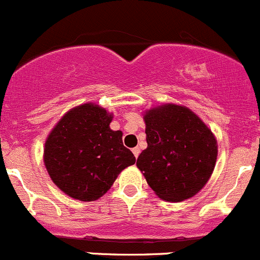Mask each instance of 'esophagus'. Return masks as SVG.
Listing matches in <instances>:
<instances>
[{
	"label": "esophagus",
	"mask_w": 260,
	"mask_h": 260,
	"mask_svg": "<svg viewBox=\"0 0 260 260\" xmlns=\"http://www.w3.org/2000/svg\"><path fill=\"white\" fill-rule=\"evenodd\" d=\"M133 153H134V155H135V158H138L139 154H140V149H139V148H134L133 149Z\"/></svg>",
	"instance_id": "1"
}]
</instances>
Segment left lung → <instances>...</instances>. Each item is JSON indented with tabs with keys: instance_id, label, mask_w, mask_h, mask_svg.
<instances>
[{
	"instance_id": "obj_1",
	"label": "left lung",
	"mask_w": 260,
	"mask_h": 260,
	"mask_svg": "<svg viewBox=\"0 0 260 260\" xmlns=\"http://www.w3.org/2000/svg\"><path fill=\"white\" fill-rule=\"evenodd\" d=\"M148 148L136 166L159 199L181 202L199 193L214 172L217 141L184 106L164 104L144 114Z\"/></svg>"
}]
</instances>
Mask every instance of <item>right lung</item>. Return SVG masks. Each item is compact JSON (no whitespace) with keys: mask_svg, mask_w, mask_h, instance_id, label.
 Segmentation results:
<instances>
[{"mask_svg":"<svg viewBox=\"0 0 260 260\" xmlns=\"http://www.w3.org/2000/svg\"><path fill=\"white\" fill-rule=\"evenodd\" d=\"M112 114L94 104L67 112L46 138L44 163L51 181L69 197L94 201L121 171L135 163L122 133L110 129Z\"/></svg>","mask_w":260,"mask_h":260,"instance_id":"1","label":"right lung"}]
</instances>
